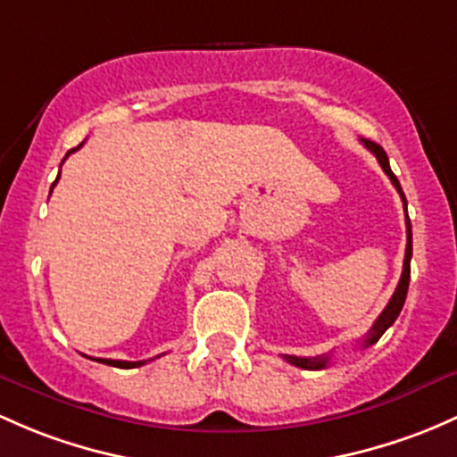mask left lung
Masks as SVG:
<instances>
[{
	"instance_id": "8db88e82",
	"label": "left lung",
	"mask_w": 457,
	"mask_h": 457,
	"mask_svg": "<svg viewBox=\"0 0 457 457\" xmlns=\"http://www.w3.org/2000/svg\"><path fill=\"white\" fill-rule=\"evenodd\" d=\"M363 146L368 148L370 153H372L374 157L378 160V164H381L383 170H386V175L390 177V181L394 184V188L398 190V195H401L403 199V205H405V225H407V247H405V261H403V273H401V280H398V287L396 291H394L392 300L387 302V306L383 309V313L377 317V321H374V326L370 328V333L366 335V339H363V348H368V345L377 344L378 339H381V335L386 333L387 328L396 321L398 313H401L403 304H405V297H407V287H410V262H411V223H410V216H407V199L405 195H403V188L401 184H398L396 175L392 172L390 168V162H387V155L386 151H383L378 144L370 142V140H361ZM285 359L293 366L297 368H304V370H321L328 366L330 357L328 354H321V357H293V354H285Z\"/></svg>"
}]
</instances>
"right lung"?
<instances>
[{
  "label": "right lung",
  "mask_w": 457,
  "mask_h": 457,
  "mask_svg": "<svg viewBox=\"0 0 457 457\" xmlns=\"http://www.w3.org/2000/svg\"><path fill=\"white\" fill-rule=\"evenodd\" d=\"M83 146V144H79V146L76 148H71L70 153H74V151H79V148ZM70 153H67V155H70ZM65 155V157H67ZM61 164H63V162H61ZM56 181H59V177H56ZM56 181L52 186H56ZM96 361H100V363H107V366H113V368H124V370H129V368H140V366H144V363L146 361H118V359H96Z\"/></svg>",
  "instance_id": "right-lung-1"
}]
</instances>
